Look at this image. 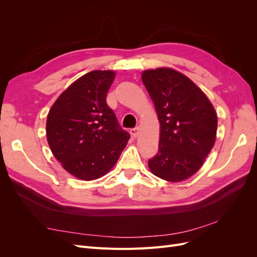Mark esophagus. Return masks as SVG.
I'll list each match as a JSON object with an SVG mask.
<instances>
[{"label":"esophagus","instance_id":"obj_1","mask_svg":"<svg viewBox=\"0 0 257 257\" xmlns=\"http://www.w3.org/2000/svg\"><path fill=\"white\" fill-rule=\"evenodd\" d=\"M130 133H131V135L133 136V137H136L137 135H138V133H139V128L138 127H134V128H131V131H130Z\"/></svg>","mask_w":257,"mask_h":257}]
</instances>
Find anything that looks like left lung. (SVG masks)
Wrapping results in <instances>:
<instances>
[{"instance_id":"obj_1","label":"left lung","mask_w":257,"mask_h":257,"mask_svg":"<svg viewBox=\"0 0 257 257\" xmlns=\"http://www.w3.org/2000/svg\"><path fill=\"white\" fill-rule=\"evenodd\" d=\"M142 79L161 124L159 152L148 165L164 180H185L203 166L214 145V108L195 83L175 69L145 71Z\"/></svg>"}]
</instances>
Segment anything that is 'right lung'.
<instances>
[{
    "label": "right lung",
    "instance_id": "1",
    "mask_svg": "<svg viewBox=\"0 0 257 257\" xmlns=\"http://www.w3.org/2000/svg\"><path fill=\"white\" fill-rule=\"evenodd\" d=\"M112 71H92L62 93L47 116L50 149L76 178L90 181L112 168L130 139L106 96L114 79Z\"/></svg>",
    "mask_w": 257,
    "mask_h": 257
}]
</instances>
